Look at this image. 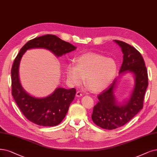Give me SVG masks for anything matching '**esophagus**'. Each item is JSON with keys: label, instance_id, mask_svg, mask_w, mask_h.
<instances>
[{"label": "esophagus", "instance_id": "obj_1", "mask_svg": "<svg viewBox=\"0 0 157 157\" xmlns=\"http://www.w3.org/2000/svg\"><path fill=\"white\" fill-rule=\"evenodd\" d=\"M76 96H77V97H80L82 96V93H81L80 91H77V92L76 93Z\"/></svg>", "mask_w": 157, "mask_h": 157}]
</instances>
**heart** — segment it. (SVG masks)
Here are the masks:
<instances>
[{
  "label": "heart",
  "mask_w": 157,
  "mask_h": 157,
  "mask_svg": "<svg viewBox=\"0 0 157 157\" xmlns=\"http://www.w3.org/2000/svg\"><path fill=\"white\" fill-rule=\"evenodd\" d=\"M75 62L76 64H70L66 67L69 82L72 85H80L85 77L86 84L95 93L107 88L117 73V64L113 59L95 53L81 55Z\"/></svg>",
  "instance_id": "b5f03b06"
}]
</instances>
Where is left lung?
<instances>
[{
    "label": "left lung",
    "instance_id": "1",
    "mask_svg": "<svg viewBox=\"0 0 157 157\" xmlns=\"http://www.w3.org/2000/svg\"><path fill=\"white\" fill-rule=\"evenodd\" d=\"M114 41L121 48L124 54L119 74L128 72L134 74L135 83L129 98L124 104H118L114 95L118 78L98 96L99 101L94 106L91 118L98 126L105 129H115L124 126L142 109L148 86L147 71L140 53L126 42Z\"/></svg>",
    "mask_w": 157,
    "mask_h": 157
}]
</instances>
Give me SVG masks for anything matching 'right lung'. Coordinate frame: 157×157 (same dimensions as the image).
<instances>
[{"label": "right lung", "instance_id": "right-lung-1", "mask_svg": "<svg viewBox=\"0 0 157 157\" xmlns=\"http://www.w3.org/2000/svg\"><path fill=\"white\" fill-rule=\"evenodd\" d=\"M44 48L57 57L76 49L71 44L62 40L54 35H46L28 41L20 50L11 68V92L15 102L23 115L31 122L42 126H55L59 124L75 98L76 90L58 87L44 98L30 95L24 90L18 77V67L24 53L28 49Z\"/></svg>", "mask_w": 157, "mask_h": 157}]
</instances>
